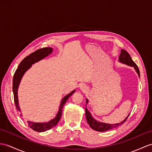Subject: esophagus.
Masks as SVG:
<instances>
[{"label": "esophagus", "mask_w": 152, "mask_h": 152, "mask_svg": "<svg viewBox=\"0 0 152 152\" xmlns=\"http://www.w3.org/2000/svg\"><path fill=\"white\" fill-rule=\"evenodd\" d=\"M80 90L83 92H85V91H86L88 90V88L86 86H84V85H83V86H81L80 87Z\"/></svg>", "instance_id": "obj_1"}]
</instances>
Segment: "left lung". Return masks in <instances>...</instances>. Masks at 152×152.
<instances>
[{
	"instance_id": "obj_1",
	"label": "left lung",
	"mask_w": 152,
	"mask_h": 152,
	"mask_svg": "<svg viewBox=\"0 0 152 152\" xmlns=\"http://www.w3.org/2000/svg\"><path fill=\"white\" fill-rule=\"evenodd\" d=\"M121 54H120L119 57V61L121 62V63L127 64L128 66H132V67H134V69H135L136 72L137 73L139 77H140V72H139V69L138 68V66L136 65V64L134 61H133V60L130 57V55H129L127 51L124 50H121ZM86 104H88V100L87 99H86ZM129 115V114L124 121L121 122V123H117V124H114L103 123H101V122H98L95 119H94V117H92L91 114L88 110V109L86 107V120H87L88 123L91 128H92L93 129H94V130L97 131V132H105L107 130H109V129H113L115 128L118 127L119 126L123 124L124 122L126 121Z\"/></svg>"
}]
</instances>
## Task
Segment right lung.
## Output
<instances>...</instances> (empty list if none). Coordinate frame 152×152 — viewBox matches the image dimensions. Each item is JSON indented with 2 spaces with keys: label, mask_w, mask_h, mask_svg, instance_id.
<instances>
[{
  "label": "right lung",
  "mask_w": 152,
  "mask_h": 152,
  "mask_svg": "<svg viewBox=\"0 0 152 152\" xmlns=\"http://www.w3.org/2000/svg\"><path fill=\"white\" fill-rule=\"evenodd\" d=\"M53 48L47 47V48H43L41 49H39L35 52L29 55L28 56L25 57L23 61H21L20 63L18 66V68L16 69L15 73L13 75V92L14 95V101L15 104L16 106V108L17 110L20 111V107L18 105V88L19 86V84L20 83V80L22 79V77H23L25 72L27 71L31 67V65L35 64V62H37L38 61L42 60L44 58L48 56L50 53H52ZM75 90H73L68 95H66L65 97L62 99L60 106H59L58 112L57 113L56 116L54 119L50 120L48 123H33L31 121H28V126L29 128H31L34 131L38 132H43L46 130H48L51 128L54 127L56 126L57 124L60 121L61 117L62 116V108H63L64 105L66 101H68L69 97L71 96ZM20 115H22L20 114Z\"/></svg>",
  "instance_id": "right-lung-1"
}]
</instances>
